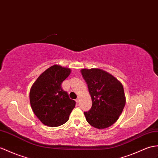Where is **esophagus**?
<instances>
[{"label": "esophagus", "instance_id": "34e87169", "mask_svg": "<svg viewBox=\"0 0 158 158\" xmlns=\"http://www.w3.org/2000/svg\"><path fill=\"white\" fill-rule=\"evenodd\" d=\"M79 97H78L77 98V100H76V102H77V103H79Z\"/></svg>", "mask_w": 158, "mask_h": 158}]
</instances>
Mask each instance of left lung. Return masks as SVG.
I'll use <instances>...</instances> for the list:
<instances>
[{
	"label": "left lung",
	"mask_w": 158,
	"mask_h": 158,
	"mask_svg": "<svg viewBox=\"0 0 158 158\" xmlns=\"http://www.w3.org/2000/svg\"><path fill=\"white\" fill-rule=\"evenodd\" d=\"M81 73L92 100L91 108L84 112L86 120L96 129L108 128L118 120L126 104L122 83L98 68L82 69Z\"/></svg>",
	"instance_id": "1"
}]
</instances>
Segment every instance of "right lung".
Segmentation results:
<instances>
[{
    "label": "right lung",
    "mask_w": 158,
    "mask_h": 158,
    "mask_svg": "<svg viewBox=\"0 0 158 158\" xmlns=\"http://www.w3.org/2000/svg\"><path fill=\"white\" fill-rule=\"evenodd\" d=\"M71 70L54 64L40 75L29 91V100L33 112L46 126L59 127L67 123L75 102L71 100L61 84Z\"/></svg>",
    "instance_id": "add662e5"
}]
</instances>
